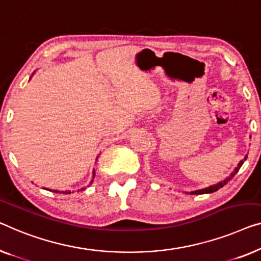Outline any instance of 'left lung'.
Here are the masks:
<instances>
[{"label": "left lung", "instance_id": "8db88e82", "mask_svg": "<svg viewBox=\"0 0 261 261\" xmlns=\"http://www.w3.org/2000/svg\"><path fill=\"white\" fill-rule=\"evenodd\" d=\"M247 159V155L244 158V160H241L239 164H238V166L236 167V169H234V171L231 173V175H229L228 177H226L225 180H222V181H220V182L219 184H217V185H213V186H210V187H206V188H202V190H198V191H193V192H190V194H206V193H213V192H217L218 190H220L221 187H224L226 184L228 182L229 180L232 179V177L237 174L238 173V171H239L240 169V167L241 166H243V164H244V161L246 160Z\"/></svg>", "mask_w": 261, "mask_h": 261}]
</instances>
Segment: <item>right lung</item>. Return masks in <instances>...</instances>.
I'll return each instance as SVG.
<instances>
[{
	"label": "right lung",
	"instance_id": "obj_1",
	"mask_svg": "<svg viewBox=\"0 0 261 261\" xmlns=\"http://www.w3.org/2000/svg\"><path fill=\"white\" fill-rule=\"evenodd\" d=\"M94 176H95V171H93V179H94ZM92 182H93V180H92ZM82 190H85V188H82ZM82 190H81V191H82ZM50 191H51V190H50ZM54 192H56V193H59V191H54ZM60 193H61V192H60ZM62 193H63V194H67V193L70 194V192H62Z\"/></svg>",
	"mask_w": 261,
	"mask_h": 261
}]
</instances>
